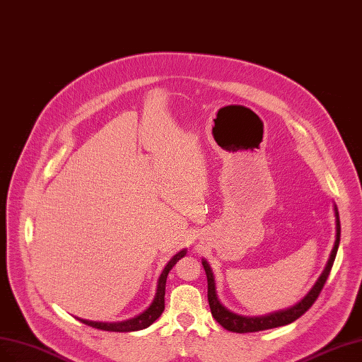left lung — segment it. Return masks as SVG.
<instances>
[{"label": "left lung", "mask_w": 362, "mask_h": 362, "mask_svg": "<svg viewBox=\"0 0 362 362\" xmlns=\"http://www.w3.org/2000/svg\"><path fill=\"white\" fill-rule=\"evenodd\" d=\"M333 207H334L333 210H334V217H336V240H334V245L332 248V253H329V257L325 263V268L321 272V275L318 276V279L315 281V284L312 286V288L308 291V294L302 298V300L287 309L275 310V312L266 313V315H260V317H245V315H240V313H235V312L229 310L218 300L217 291H216V279H214V274L211 271L210 263L206 259H202L201 263L204 266V271H206L207 282H209L207 297H209V305L211 309L213 318L225 329H228V332H233V333L263 332V329H269V328H276V327L291 324L297 318H300L303 313L313 305V302L317 300V297L320 296V293L325 284V281L329 275V271H332V268H333V263H334V259L337 255L339 244H340V218H339V210H337L336 204H333Z\"/></svg>", "instance_id": "8db88e82"}]
</instances>
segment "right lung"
Listing matches in <instances>:
<instances>
[{
  "label": "right lung",
  "instance_id": "add662e5",
  "mask_svg": "<svg viewBox=\"0 0 362 362\" xmlns=\"http://www.w3.org/2000/svg\"><path fill=\"white\" fill-rule=\"evenodd\" d=\"M187 253V250L183 248L179 253L173 256L167 264L164 266V269L161 275L158 276V281H156V290L155 296L152 298V303L142 312L136 315L134 318L125 320V321H115V322H105V321H90V320H83L75 317L78 321H81L86 325H90L93 328H99L103 329V332H115V333H129V332H139V329L148 328L151 324H153L156 320L161 317V313L164 310V296H165V282L168 272L173 269L182 257H185Z\"/></svg>",
  "mask_w": 362,
  "mask_h": 362
}]
</instances>
